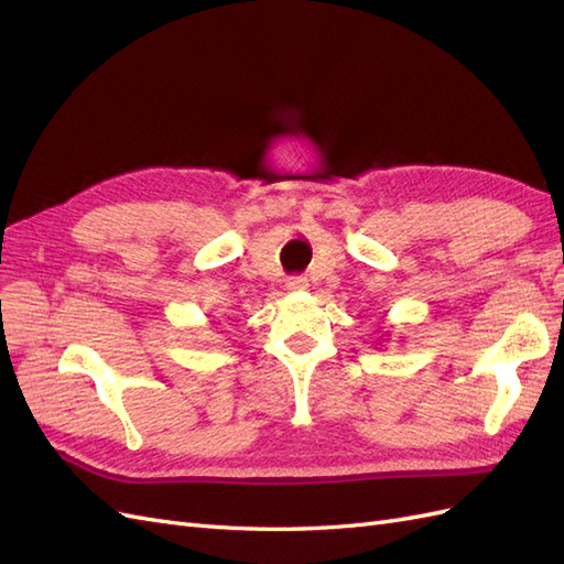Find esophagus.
<instances>
[{"instance_id":"1","label":"esophagus","mask_w":564,"mask_h":564,"mask_svg":"<svg viewBox=\"0 0 564 564\" xmlns=\"http://www.w3.org/2000/svg\"><path fill=\"white\" fill-rule=\"evenodd\" d=\"M286 289H289V292H303V289H308V278H305V275L286 278Z\"/></svg>"}]
</instances>
